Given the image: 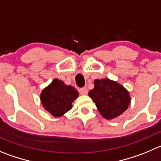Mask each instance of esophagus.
Here are the masks:
<instances>
[{
    "mask_svg": "<svg viewBox=\"0 0 161 161\" xmlns=\"http://www.w3.org/2000/svg\"><path fill=\"white\" fill-rule=\"evenodd\" d=\"M79 93H80L81 94H82V95H86V94H87L88 91L86 88L83 87V88H81V89H79Z\"/></svg>",
    "mask_w": 161,
    "mask_h": 161,
    "instance_id": "esophagus-1",
    "label": "esophagus"
}]
</instances>
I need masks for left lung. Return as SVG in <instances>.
I'll return each mask as SVG.
<instances>
[{
	"label": "left lung",
	"instance_id": "1",
	"mask_svg": "<svg viewBox=\"0 0 161 161\" xmlns=\"http://www.w3.org/2000/svg\"><path fill=\"white\" fill-rule=\"evenodd\" d=\"M94 83V89L89 91L88 95L103 118L112 120L128 109L131 97L122 85L109 79H95Z\"/></svg>",
	"mask_w": 161,
	"mask_h": 161
}]
</instances>
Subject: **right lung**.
<instances>
[{
    "mask_svg": "<svg viewBox=\"0 0 161 161\" xmlns=\"http://www.w3.org/2000/svg\"><path fill=\"white\" fill-rule=\"evenodd\" d=\"M79 94L75 88L55 79L42 90L40 95L43 107L55 118H59L72 108V103Z\"/></svg>",
    "mask_w": 161,
    "mask_h": 161,
    "instance_id": "1",
    "label": "right lung"
}]
</instances>
